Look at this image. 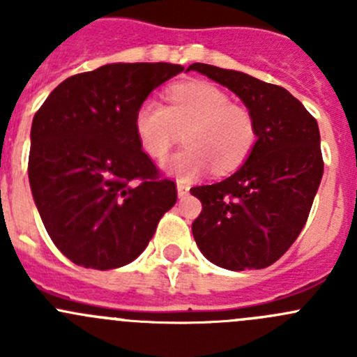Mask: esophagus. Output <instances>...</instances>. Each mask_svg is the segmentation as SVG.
<instances>
[{
	"instance_id": "esophagus-1",
	"label": "esophagus",
	"mask_w": 357,
	"mask_h": 357,
	"mask_svg": "<svg viewBox=\"0 0 357 357\" xmlns=\"http://www.w3.org/2000/svg\"><path fill=\"white\" fill-rule=\"evenodd\" d=\"M176 190H178L179 199H183V197H186L190 193V186L186 185V183H183V181H178V185H176Z\"/></svg>"
}]
</instances>
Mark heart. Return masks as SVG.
<instances>
[{
	"mask_svg": "<svg viewBox=\"0 0 357 357\" xmlns=\"http://www.w3.org/2000/svg\"><path fill=\"white\" fill-rule=\"evenodd\" d=\"M167 107L146 98L135 114V132L143 152L164 158L183 132L186 149L162 164V171L179 181H190L214 171L226 174L247 160L257 142L252 112L231 103L229 96L208 82L172 86Z\"/></svg>",
	"mask_w": 357,
	"mask_h": 357,
	"instance_id": "obj_1",
	"label": "heart"
}]
</instances>
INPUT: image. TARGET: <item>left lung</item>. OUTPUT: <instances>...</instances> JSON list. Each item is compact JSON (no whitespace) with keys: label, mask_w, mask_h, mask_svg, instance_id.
<instances>
[{"label":"left lung","mask_w":357,"mask_h":357,"mask_svg":"<svg viewBox=\"0 0 357 357\" xmlns=\"http://www.w3.org/2000/svg\"><path fill=\"white\" fill-rule=\"evenodd\" d=\"M188 70L235 93L257 126V142L238 171L190 190L202 202L192 225L197 245L229 271L268 268L297 240L321 183L318 122L282 86L207 63Z\"/></svg>","instance_id":"obj_1"}]
</instances>
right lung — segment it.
I'll use <instances>...</instances> for the list:
<instances>
[{
	"mask_svg": "<svg viewBox=\"0 0 357 357\" xmlns=\"http://www.w3.org/2000/svg\"><path fill=\"white\" fill-rule=\"evenodd\" d=\"M185 70L174 63H107L60 82L31 128L29 183L50 238L74 264L115 269L135 261L176 204L139 146L135 114Z\"/></svg>",
	"mask_w": 357,
	"mask_h": 357,
	"instance_id": "add662e5",
	"label": "right lung"
}]
</instances>
